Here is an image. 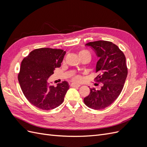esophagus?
<instances>
[{
  "label": "esophagus",
  "instance_id": "34e87169",
  "mask_svg": "<svg viewBox=\"0 0 147 147\" xmlns=\"http://www.w3.org/2000/svg\"><path fill=\"white\" fill-rule=\"evenodd\" d=\"M71 86L72 87H80V84H76V83H72L71 84Z\"/></svg>",
  "mask_w": 147,
  "mask_h": 147
}]
</instances>
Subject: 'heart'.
<instances>
[{
  "mask_svg": "<svg viewBox=\"0 0 147 147\" xmlns=\"http://www.w3.org/2000/svg\"><path fill=\"white\" fill-rule=\"evenodd\" d=\"M89 53V52H88V51H80V52L79 53V55L82 54V53ZM80 79V78L78 76H75V77H74V81H78Z\"/></svg>",
  "mask_w": 147,
  "mask_h": 147,
  "instance_id": "1",
  "label": "heart"
}]
</instances>
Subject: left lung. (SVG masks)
I'll list each match as a JSON object with an SVG mask.
<instances>
[{"label": "left lung", "mask_w": 147, "mask_h": 147, "mask_svg": "<svg viewBox=\"0 0 147 147\" xmlns=\"http://www.w3.org/2000/svg\"><path fill=\"white\" fill-rule=\"evenodd\" d=\"M91 47L99 59L96 72L97 81L103 83L99 90L90 89L84 98L85 105L94 110L104 109L112 104L121 93L127 75L126 57L119 48L111 42L99 40L86 43Z\"/></svg>", "instance_id": "8db88e82"}]
</instances>
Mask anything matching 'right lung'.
<instances>
[{
  "instance_id": "1",
  "label": "right lung",
  "mask_w": 147,
  "mask_h": 147,
  "mask_svg": "<svg viewBox=\"0 0 147 147\" xmlns=\"http://www.w3.org/2000/svg\"><path fill=\"white\" fill-rule=\"evenodd\" d=\"M65 53L60 49H35L22 61L18 74L21 90L30 103L40 109H54L64 100L68 82L64 81L55 87L48 79L61 66Z\"/></svg>"
}]
</instances>
